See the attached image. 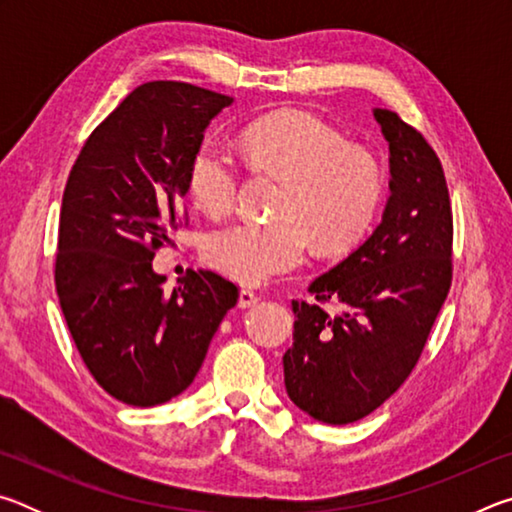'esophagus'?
Returning <instances> with one entry per match:
<instances>
[{
	"label": "esophagus",
	"mask_w": 512,
	"mask_h": 512,
	"mask_svg": "<svg viewBox=\"0 0 512 512\" xmlns=\"http://www.w3.org/2000/svg\"><path fill=\"white\" fill-rule=\"evenodd\" d=\"M257 293L253 291V289H241L239 291V307L241 309H248V307H253V305H257Z\"/></svg>",
	"instance_id": "esophagus-1"
}]
</instances>
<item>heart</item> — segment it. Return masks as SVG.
<instances>
[{
    "instance_id": "obj_1",
    "label": "heart",
    "mask_w": 512,
    "mask_h": 512,
    "mask_svg": "<svg viewBox=\"0 0 512 512\" xmlns=\"http://www.w3.org/2000/svg\"><path fill=\"white\" fill-rule=\"evenodd\" d=\"M239 151L250 169L282 178L275 219H241L214 230L205 259L232 280L266 282L307 257L309 235L320 250L352 246L370 228L384 194L375 155L307 112H277L248 124ZM194 203L210 214L228 212L237 198L239 169L228 149L203 140L187 164Z\"/></svg>"
}]
</instances>
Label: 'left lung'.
I'll list each match as a JSON object with an SVG mask.
<instances>
[{
  "mask_svg": "<svg viewBox=\"0 0 512 512\" xmlns=\"http://www.w3.org/2000/svg\"><path fill=\"white\" fill-rule=\"evenodd\" d=\"M388 144V196L372 235L291 302L293 345L282 357L291 402L325 424L379 409L420 359L452 284V205L438 155L393 110L372 108Z\"/></svg>",
  "mask_w": 512,
  "mask_h": 512,
  "instance_id": "left-lung-1",
  "label": "left lung"
}]
</instances>
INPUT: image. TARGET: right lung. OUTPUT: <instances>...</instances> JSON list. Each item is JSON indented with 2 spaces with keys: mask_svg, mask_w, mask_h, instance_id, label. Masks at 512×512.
<instances>
[{
  "mask_svg": "<svg viewBox=\"0 0 512 512\" xmlns=\"http://www.w3.org/2000/svg\"><path fill=\"white\" fill-rule=\"evenodd\" d=\"M232 97L178 81L135 88L94 128L60 207L56 291L101 388L131 406L169 402L192 384L237 287L192 271L167 289L153 250L173 244L187 164Z\"/></svg>",
  "mask_w": 512,
  "mask_h": 512,
  "instance_id": "right-lung-1",
  "label": "right lung"
}]
</instances>
